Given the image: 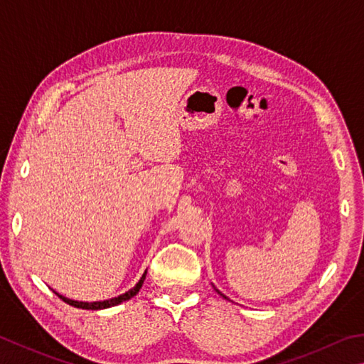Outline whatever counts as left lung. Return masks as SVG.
I'll return each instance as SVG.
<instances>
[{"label": "left lung", "mask_w": 364, "mask_h": 364, "mask_svg": "<svg viewBox=\"0 0 364 364\" xmlns=\"http://www.w3.org/2000/svg\"><path fill=\"white\" fill-rule=\"evenodd\" d=\"M218 293H220V291H218ZM220 294H221V293H220ZM221 296H223V297H226V296H224V294H221Z\"/></svg>", "instance_id": "left-lung-1"}]
</instances>
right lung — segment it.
Returning <instances> with one entry per match:
<instances>
[{
    "label": "right lung",
    "mask_w": 364,
    "mask_h": 364,
    "mask_svg": "<svg viewBox=\"0 0 364 364\" xmlns=\"http://www.w3.org/2000/svg\"><path fill=\"white\" fill-rule=\"evenodd\" d=\"M144 277H146V272L143 274V277L140 279V282H138L134 288L129 289L127 293H124V294L117 296V297H113V299H108V301H100V302H79V301H71V299H68V297L60 296L58 293H55V294H57L58 297H60L62 301H65L67 304H70V306H73V307H77V309H85V310H100V309H108V307L117 306V304H121V302H124V301H129L130 297H134L138 291H140V288H141L143 282H144Z\"/></svg>",
    "instance_id": "1"
}]
</instances>
